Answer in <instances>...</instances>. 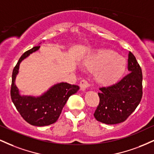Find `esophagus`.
I'll return each mask as SVG.
<instances>
[{"label": "esophagus", "mask_w": 154, "mask_h": 154, "mask_svg": "<svg viewBox=\"0 0 154 154\" xmlns=\"http://www.w3.org/2000/svg\"><path fill=\"white\" fill-rule=\"evenodd\" d=\"M89 86H90L89 83H88L86 80H85V79H83V80L81 81L80 83H79V87H80L81 91L84 92L86 91V90L89 88Z\"/></svg>", "instance_id": "esophagus-1"}]
</instances>
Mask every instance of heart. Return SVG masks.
Returning a JSON list of instances; mask_svg holds the SVG:
<instances>
[{
    "instance_id": "heart-1",
    "label": "heart",
    "mask_w": 154,
    "mask_h": 154,
    "mask_svg": "<svg viewBox=\"0 0 154 154\" xmlns=\"http://www.w3.org/2000/svg\"><path fill=\"white\" fill-rule=\"evenodd\" d=\"M92 71H97L96 79L102 84H113L119 80L127 67L126 59L109 49L98 51L84 61Z\"/></svg>"
}]
</instances>
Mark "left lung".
I'll return each mask as SVG.
<instances>
[{
  "instance_id": "obj_1",
  "label": "left lung",
  "mask_w": 154,
  "mask_h": 154,
  "mask_svg": "<svg viewBox=\"0 0 154 154\" xmlns=\"http://www.w3.org/2000/svg\"><path fill=\"white\" fill-rule=\"evenodd\" d=\"M129 73L119 82L100 88L99 105L95 118L106 125L125 121L135 110L142 98V70L134 55L128 56Z\"/></svg>"
}]
</instances>
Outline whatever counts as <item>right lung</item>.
<instances>
[{
  "label": "right lung",
  "instance_id": "right-lung-1",
  "mask_svg": "<svg viewBox=\"0 0 154 154\" xmlns=\"http://www.w3.org/2000/svg\"><path fill=\"white\" fill-rule=\"evenodd\" d=\"M39 48L40 46L32 48L26 51L19 59L12 73L11 96L17 111L26 122L34 126L42 127L57 121L67 100L79 91V87L66 82H58L40 95L21 94L15 82L19 65L23 60Z\"/></svg>",
  "mask_w": 154,
  "mask_h": 154
}]
</instances>
